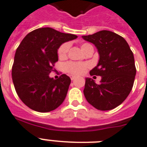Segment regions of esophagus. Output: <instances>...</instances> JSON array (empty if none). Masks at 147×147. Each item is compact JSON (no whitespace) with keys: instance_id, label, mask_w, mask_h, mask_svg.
I'll return each instance as SVG.
<instances>
[{"instance_id":"34e87169","label":"esophagus","mask_w":147,"mask_h":147,"mask_svg":"<svg viewBox=\"0 0 147 147\" xmlns=\"http://www.w3.org/2000/svg\"><path fill=\"white\" fill-rule=\"evenodd\" d=\"M71 80H74L75 79H76V76H71Z\"/></svg>"}]
</instances>
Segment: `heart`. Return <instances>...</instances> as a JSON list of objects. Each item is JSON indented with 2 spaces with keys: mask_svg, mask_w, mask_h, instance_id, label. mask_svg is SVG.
<instances>
[{
  "mask_svg": "<svg viewBox=\"0 0 147 147\" xmlns=\"http://www.w3.org/2000/svg\"><path fill=\"white\" fill-rule=\"evenodd\" d=\"M91 45L88 43H82L81 45V49L84 53L85 51L88 49V47H90ZM69 49H70V44L67 43H64L59 47L58 50V55L59 59H65L66 58L68 53ZM88 65L85 63H79V62H73L69 61L65 65V70L66 72L69 73L72 75H81L85 71H86Z\"/></svg>",
  "mask_w": 147,
  "mask_h": 147,
  "instance_id": "heart-1",
  "label": "heart"
}]
</instances>
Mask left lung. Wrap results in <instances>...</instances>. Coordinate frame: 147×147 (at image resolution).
Returning <instances> with one entry per match:
<instances>
[{"label":"left lung","mask_w":147,"mask_h":147,"mask_svg":"<svg viewBox=\"0 0 147 147\" xmlns=\"http://www.w3.org/2000/svg\"><path fill=\"white\" fill-rule=\"evenodd\" d=\"M82 37L96 47L100 56L89 74L101 76L99 84L86 79V99L98 110L114 109L125 100L134 85L136 67L133 53L125 40L112 31L104 30Z\"/></svg>","instance_id":"left-lung-1"}]
</instances>
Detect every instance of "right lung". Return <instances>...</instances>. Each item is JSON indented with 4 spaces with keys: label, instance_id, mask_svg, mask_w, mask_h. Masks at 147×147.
Returning a JSON list of instances; mask_svg holds the SVG:
<instances>
[{
    "label": "right lung",
    "instance_id": "right-lung-1",
    "mask_svg": "<svg viewBox=\"0 0 147 147\" xmlns=\"http://www.w3.org/2000/svg\"><path fill=\"white\" fill-rule=\"evenodd\" d=\"M76 35L51 28H41L28 34L16 51L12 78L18 96L31 110L40 113L54 110L66 98L71 78L66 74L50 78L58 49Z\"/></svg>",
    "mask_w": 147,
    "mask_h": 147
}]
</instances>
